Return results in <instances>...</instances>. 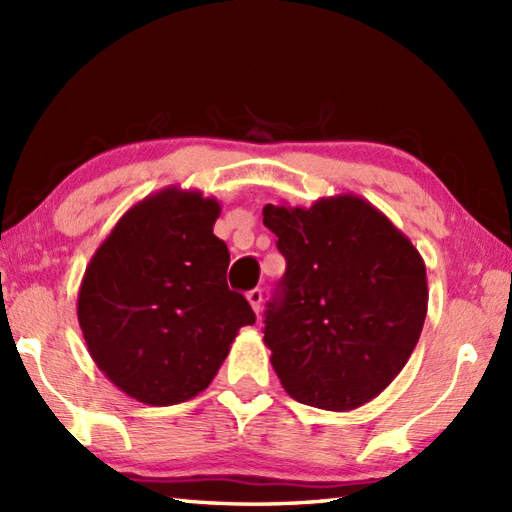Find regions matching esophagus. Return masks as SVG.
<instances>
[{
  "label": "esophagus",
  "instance_id": "34e87169",
  "mask_svg": "<svg viewBox=\"0 0 512 512\" xmlns=\"http://www.w3.org/2000/svg\"><path fill=\"white\" fill-rule=\"evenodd\" d=\"M246 299H248V303L250 306H253V310L259 314V310H262V301H264V292L259 290V288H255V290H250L248 295H246Z\"/></svg>",
  "mask_w": 512,
  "mask_h": 512
}]
</instances>
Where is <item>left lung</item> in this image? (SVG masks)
<instances>
[{
    "mask_svg": "<svg viewBox=\"0 0 512 512\" xmlns=\"http://www.w3.org/2000/svg\"><path fill=\"white\" fill-rule=\"evenodd\" d=\"M286 257L264 343L286 394L350 411L407 365L427 317V268L411 239L354 193L312 206L266 204Z\"/></svg>",
    "mask_w": 512,
    "mask_h": 512,
    "instance_id": "8db88e82",
    "label": "left lung"
}]
</instances>
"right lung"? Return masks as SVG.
Listing matches in <instances>:
<instances>
[{
    "instance_id": "obj_1",
    "label": "right lung",
    "mask_w": 512,
    "mask_h": 512,
    "mask_svg": "<svg viewBox=\"0 0 512 512\" xmlns=\"http://www.w3.org/2000/svg\"><path fill=\"white\" fill-rule=\"evenodd\" d=\"M222 206L167 187L136 202L96 248L76 314L96 367L127 396L178 405L211 385L239 328L255 323L226 284Z\"/></svg>"
}]
</instances>
